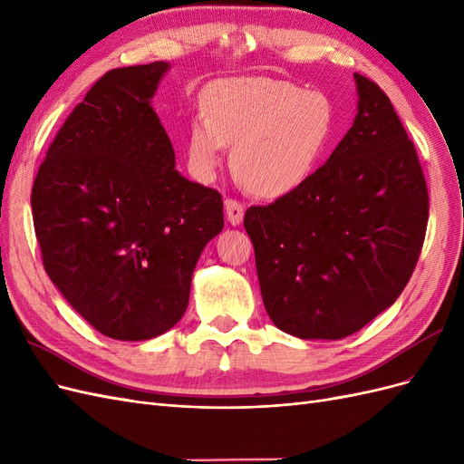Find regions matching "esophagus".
<instances>
[{"mask_svg": "<svg viewBox=\"0 0 464 464\" xmlns=\"http://www.w3.org/2000/svg\"><path fill=\"white\" fill-rule=\"evenodd\" d=\"M224 213H227L228 222L234 224V227H237V224H240L244 218V205L240 201L228 198L227 201H224Z\"/></svg>", "mask_w": 464, "mask_h": 464, "instance_id": "obj_1", "label": "esophagus"}]
</instances>
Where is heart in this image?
Returning <instances> with one entry per match:
<instances>
[{
    "mask_svg": "<svg viewBox=\"0 0 464 464\" xmlns=\"http://www.w3.org/2000/svg\"><path fill=\"white\" fill-rule=\"evenodd\" d=\"M333 131V106L283 79H224L208 87L188 133L193 172L208 178L232 145V170L257 198H283L312 176Z\"/></svg>",
    "mask_w": 464,
    "mask_h": 464,
    "instance_id": "b5f03b06",
    "label": "heart"
}]
</instances>
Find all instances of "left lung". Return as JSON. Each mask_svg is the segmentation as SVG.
I'll return each mask as SVG.
<instances>
[{"label": "left lung", "instance_id": "8db88e82", "mask_svg": "<svg viewBox=\"0 0 464 464\" xmlns=\"http://www.w3.org/2000/svg\"><path fill=\"white\" fill-rule=\"evenodd\" d=\"M354 79L358 114L329 160L244 217L265 310L300 339H343L395 304L426 237L414 143L377 82Z\"/></svg>", "mask_w": 464, "mask_h": 464}]
</instances>
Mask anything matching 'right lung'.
Here are the masks:
<instances>
[{
  "mask_svg": "<svg viewBox=\"0 0 464 464\" xmlns=\"http://www.w3.org/2000/svg\"><path fill=\"white\" fill-rule=\"evenodd\" d=\"M168 63L111 69L67 116L31 193L42 265L110 339L172 329L203 247L224 227L222 195L179 176L150 98Z\"/></svg>",
  "mask_w": 464,
  "mask_h": 464,
  "instance_id": "add662e5",
  "label": "right lung"
}]
</instances>
